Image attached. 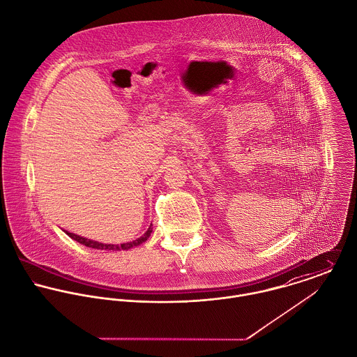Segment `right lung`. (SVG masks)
Listing matches in <instances>:
<instances>
[{
  "label": "right lung",
  "mask_w": 357,
  "mask_h": 357,
  "mask_svg": "<svg viewBox=\"0 0 357 357\" xmlns=\"http://www.w3.org/2000/svg\"><path fill=\"white\" fill-rule=\"evenodd\" d=\"M153 225V224H151ZM151 225H150V228L146 231V234L143 235V236H140L139 239H136V241H133V242H128V243H122V245H108V243H100V242H96V241H91V239H86V238H84V236H79V235H75V234H71V232H68V231H64L71 239H74V241H77L78 243H81V245H85L86 248H92V249H98V250H129V249H132V248H136V246H139V245H142V243H144L149 238H150V235H151V232H153V228H151Z\"/></svg>",
  "instance_id": "right-lung-1"
}]
</instances>
